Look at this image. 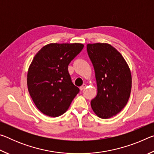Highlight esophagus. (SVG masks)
Here are the masks:
<instances>
[{
    "label": "esophagus",
    "instance_id": "34e87169",
    "mask_svg": "<svg viewBox=\"0 0 154 154\" xmlns=\"http://www.w3.org/2000/svg\"><path fill=\"white\" fill-rule=\"evenodd\" d=\"M85 87H86V85L85 84H83V85H82V86H81L80 88H79V89H80V90L81 91H82V90H83L85 88Z\"/></svg>",
    "mask_w": 154,
    "mask_h": 154
}]
</instances>
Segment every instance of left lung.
Returning a JSON list of instances; mask_svg holds the SVG:
<instances>
[{
  "instance_id": "8db88e82",
  "label": "left lung",
  "mask_w": 154,
  "mask_h": 154,
  "mask_svg": "<svg viewBox=\"0 0 154 154\" xmlns=\"http://www.w3.org/2000/svg\"><path fill=\"white\" fill-rule=\"evenodd\" d=\"M87 51L94 69L98 91L91 100V106L99 118H110L119 113L128 101L132 88L130 68L110 44H88Z\"/></svg>"
}]
</instances>
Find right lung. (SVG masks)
<instances>
[{"label":"right lung","instance_id":"1","mask_svg":"<svg viewBox=\"0 0 154 154\" xmlns=\"http://www.w3.org/2000/svg\"><path fill=\"white\" fill-rule=\"evenodd\" d=\"M82 43H50L34 57L27 75V85L34 103L49 117L64 114L79 92L72 83L68 66L82 50Z\"/></svg>","mask_w":154,"mask_h":154}]
</instances>
